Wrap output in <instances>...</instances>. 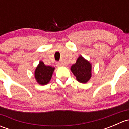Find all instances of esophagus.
<instances>
[{"instance_id": "34e87169", "label": "esophagus", "mask_w": 129, "mask_h": 129, "mask_svg": "<svg viewBox=\"0 0 129 129\" xmlns=\"http://www.w3.org/2000/svg\"><path fill=\"white\" fill-rule=\"evenodd\" d=\"M57 66H59V67H62V66H64V64H63V63H62V62H58V63H57Z\"/></svg>"}]
</instances>
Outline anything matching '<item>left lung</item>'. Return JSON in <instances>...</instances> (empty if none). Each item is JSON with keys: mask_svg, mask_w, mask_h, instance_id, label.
Masks as SVG:
<instances>
[{"mask_svg": "<svg viewBox=\"0 0 129 129\" xmlns=\"http://www.w3.org/2000/svg\"><path fill=\"white\" fill-rule=\"evenodd\" d=\"M92 63L80 55L77 59L76 63L71 66V70L78 82L85 84L92 77Z\"/></svg>", "mask_w": 129, "mask_h": 129, "instance_id": "1", "label": "left lung"}]
</instances>
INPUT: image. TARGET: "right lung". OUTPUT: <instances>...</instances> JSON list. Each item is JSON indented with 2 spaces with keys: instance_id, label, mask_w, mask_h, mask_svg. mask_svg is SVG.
<instances>
[{
  "instance_id": "1",
  "label": "right lung",
  "mask_w": 129,
  "mask_h": 129,
  "mask_svg": "<svg viewBox=\"0 0 129 129\" xmlns=\"http://www.w3.org/2000/svg\"><path fill=\"white\" fill-rule=\"evenodd\" d=\"M55 68L45 66L44 62L40 61L34 72V77L39 85H45L50 82Z\"/></svg>"
}]
</instances>
